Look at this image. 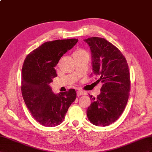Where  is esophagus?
<instances>
[{"label": "esophagus", "mask_w": 152, "mask_h": 152, "mask_svg": "<svg viewBox=\"0 0 152 152\" xmlns=\"http://www.w3.org/2000/svg\"><path fill=\"white\" fill-rule=\"evenodd\" d=\"M85 94V92L83 91H77V96H83Z\"/></svg>", "instance_id": "1"}]
</instances>
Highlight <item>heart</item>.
Here are the masks:
<instances>
[{"label": "heart", "mask_w": 152, "mask_h": 152, "mask_svg": "<svg viewBox=\"0 0 152 152\" xmlns=\"http://www.w3.org/2000/svg\"><path fill=\"white\" fill-rule=\"evenodd\" d=\"M82 55H88V53L86 51L82 49H77L75 50V52L74 53V56H82Z\"/></svg>", "instance_id": "obj_1"}]
</instances>
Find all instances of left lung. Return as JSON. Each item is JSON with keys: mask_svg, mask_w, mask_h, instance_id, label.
Listing matches in <instances>:
<instances>
[{"mask_svg": "<svg viewBox=\"0 0 152 152\" xmlns=\"http://www.w3.org/2000/svg\"><path fill=\"white\" fill-rule=\"evenodd\" d=\"M84 42L90 47L96 82L103 84L96 98L90 96L87 115L94 125L106 126L118 119L125 108L130 88L129 69L121 52L104 38L91 37Z\"/></svg>", "mask_w": 152, "mask_h": 152, "instance_id": "obj_1", "label": "left lung"}]
</instances>
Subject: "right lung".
<instances>
[{"instance_id": "add662e5", "label": "right lung", "mask_w": 152, "mask_h": 152, "mask_svg": "<svg viewBox=\"0 0 152 152\" xmlns=\"http://www.w3.org/2000/svg\"><path fill=\"white\" fill-rule=\"evenodd\" d=\"M77 41L72 38L45 42L24 60L22 69V97L32 116L43 126H55L63 122L76 98L75 89L55 94L49 83L57 76L54 67L61 57Z\"/></svg>"}]
</instances>
